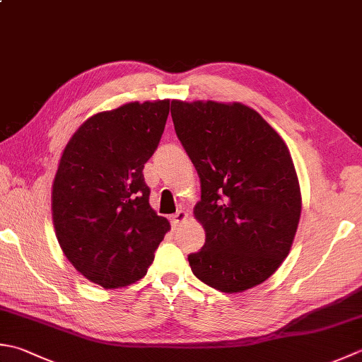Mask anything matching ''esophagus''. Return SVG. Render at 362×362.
<instances>
[{"label":"esophagus","mask_w":362,"mask_h":362,"mask_svg":"<svg viewBox=\"0 0 362 362\" xmlns=\"http://www.w3.org/2000/svg\"><path fill=\"white\" fill-rule=\"evenodd\" d=\"M187 218H188V214H187L185 210H179V211H177V214L171 215V224H173V228H177V226L182 224L183 221H185Z\"/></svg>","instance_id":"obj_1"}]
</instances>
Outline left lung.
I'll return each mask as SVG.
<instances>
[{"mask_svg": "<svg viewBox=\"0 0 362 362\" xmlns=\"http://www.w3.org/2000/svg\"><path fill=\"white\" fill-rule=\"evenodd\" d=\"M171 116L201 179L194 218L205 243L188 256L191 272L224 293L262 284L288 256L300 223L301 191L288 147L238 102L173 100Z\"/></svg>", "mask_w": 362, "mask_h": 362, "instance_id": "obj_1", "label": "left lung"}]
</instances>
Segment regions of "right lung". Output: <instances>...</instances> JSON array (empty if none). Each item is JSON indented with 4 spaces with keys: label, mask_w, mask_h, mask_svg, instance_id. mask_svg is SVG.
<instances>
[{
    "label": "right lung",
    "mask_w": 362,
    "mask_h": 362,
    "mask_svg": "<svg viewBox=\"0 0 362 362\" xmlns=\"http://www.w3.org/2000/svg\"><path fill=\"white\" fill-rule=\"evenodd\" d=\"M168 115V98L97 112L61 155L52 191L56 237L70 264L103 288L143 278L171 229L148 204L143 174Z\"/></svg>",
    "instance_id": "obj_1"
}]
</instances>
